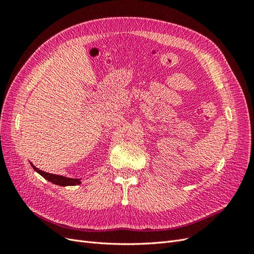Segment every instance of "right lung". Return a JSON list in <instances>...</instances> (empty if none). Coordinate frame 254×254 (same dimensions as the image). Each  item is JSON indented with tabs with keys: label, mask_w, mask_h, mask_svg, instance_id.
Returning a JSON list of instances; mask_svg holds the SVG:
<instances>
[{
	"label": "right lung",
	"mask_w": 254,
	"mask_h": 254,
	"mask_svg": "<svg viewBox=\"0 0 254 254\" xmlns=\"http://www.w3.org/2000/svg\"><path fill=\"white\" fill-rule=\"evenodd\" d=\"M32 167L34 170L39 173L43 178H45L47 180L57 184V186H63V187H66V186H77V184H80L81 182L79 181V179H73V178H67V177H64V176H58V175H54V174H50V173H45L41 170H38L37 167H35L32 163H30Z\"/></svg>",
	"instance_id": "add662e5"
}]
</instances>
